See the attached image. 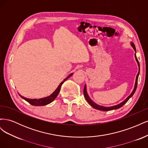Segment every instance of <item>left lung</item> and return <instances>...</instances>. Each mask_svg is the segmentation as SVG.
I'll return each mask as SVG.
<instances>
[{"instance_id":"1","label":"left lung","mask_w":148,"mask_h":148,"mask_svg":"<svg viewBox=\"0 0 148 148\" xmlns=\"http://www.w3.org/2000/svg\"><path fill=\"white\" fill-rule=\"evenodd\" d=\"M132 44V46L133 47L134 50L136 52V48H135V44H134L133 43H131ZM135 59H136V60L137 62V63L138 64V66H139V71H138V73L136 75V82H135V88H134L133 89V91H132V92L130 94V95L129 96H128V97L126 99H125L124 101H123L122 102H121L120 104H118V105H116V106H112V107H104V106H99L96 104V103L94 102L91 99L90 97H89L88 95L87 94V92H86V85H84V89H83V93H84V96L85 97V99H86V100L87 101V102L89 103V104H90L93 108H95L96 109H97V110H102V111H109V110H114V109H119L121 107H122L125 103H126L128 100L133 95L134 93H135L136 89V88H137V84H138V75H139V73H140V64H139V62L137 59L136 58V53L135 54Z\"/></svg>"}]
</instances>
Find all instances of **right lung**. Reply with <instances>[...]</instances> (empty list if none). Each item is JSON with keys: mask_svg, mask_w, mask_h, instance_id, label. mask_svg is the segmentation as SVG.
<instances>
[{"mask_svg": "<svg viewBox=\"0 0 148 148\" xmlns=\"http://www.w3.org/2000/svg\"><path fill=\"white\" fill-rule=\"evenodd\" d=\"M72 75H73V73H71L65 79H64L63 81H62L60 83V84L59 85V86H58L57 88L56 89V91L53 92L52 94H51V95L49 96H47V97H43V98H41V99H28V98H26V97H25L23 96H21L20 94H18V95H20V96L21 98H23V99H25V101H26L28 102H29V104H31L32 106H46L47 104H50L51 102H52L53 100L56 99V97L57 96V95H59L62 84H63L64 83V82H65L67 79L69 78Z\"/></svg>", "mask_w": 148, "mask_h": 148, "instance_id": "obj_1", "label": "right lung"}]
</instances>
